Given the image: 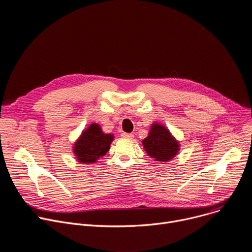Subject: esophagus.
Returning <instances> with one entry per match:
<instances>
[{
    "mask_svg": "<svg viewBox=\"0 0 252 252\" xmlns=\"http://www.w3.org/2000/svg\"><path fill=\"white\" fill-rule=\"evenodd\" d=\"M122 137H124V138H132L133 134L132 133H127V132H122Z\"/></svg>",
    "mask_w": 252,
    "mask_h": 252,
    "instance_id": "1",
    "label": "esophagus"
}]
</instances>
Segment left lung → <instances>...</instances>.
Returning <instances> with one entry per match:
<instances>
[{"instance_id":"obj_1","label":"left lung","mask_w":252,"mask_h":252,"mask_svg":"<svg viewBox=\"0 0 252 252\" xmlns=\"http://www.w3.org/2000/svg\"><path fill=\"white\" fill-rule=\"evenodd\" d=\"M142 146L150 157L163 162L173 158L179 149L169 130L158 124L152 126L148 137L142 140Z\"/></svg>"}]
</instances>
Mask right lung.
I'll use <instances>...</instances> for the list:
<instances>
[{"label": "right lung", "mask_w": 252, "mask_h": 252, "mask_svg": "<svg viewBox=\"0 0 252 252\" xmlns=\"http://www.w3.org/2000/svg\"><path fill=\"white\" fill-rule=\"evenodd\" d=\"M113 134L103 133L96 124H92L75 143L74 154L82 163H93L110 150Z\"/></svg>", "instance_id": "right-lung-1"}]
</instances>
